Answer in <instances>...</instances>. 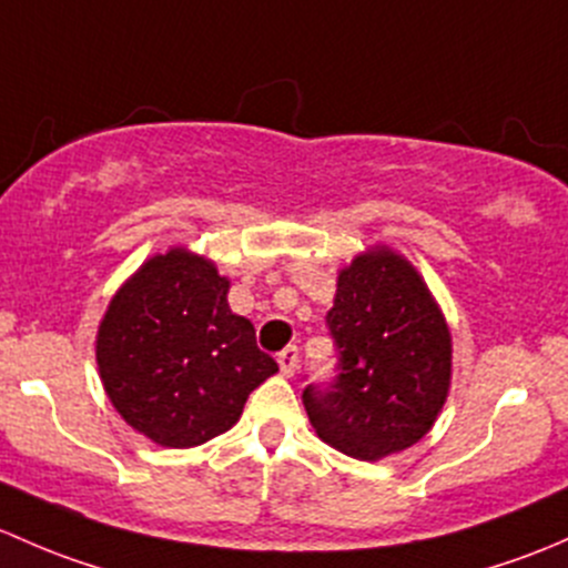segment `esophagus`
I'll use <instances>...</instances> for the list:
<instances>
[{"mask_svg":"<svg viewBox=\"0 0 568 568\" xmlns=\"http://www.w3.org/2000/svg\"><path fill=\"white\" fill-rule=\"evenodd\" d=\"M278 366H282V374L286 377H292L297 369V347L295 344H290V347H284L282 353H278Z\"/></svg>","mask_w":568,"mask_h":568,"instance_id":"obj_1","label":"esophagus"}]
</instances>
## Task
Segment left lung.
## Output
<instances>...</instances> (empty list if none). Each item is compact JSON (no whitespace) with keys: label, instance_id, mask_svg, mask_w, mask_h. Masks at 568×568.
I'll return each instance as SVG.
<instances>
[{"label":"left lung","instance_id":"obj_1","mask_svg":"<svg viewBox=\"0 0 568 568\" xmlns=\"http://www.w3.org/2000/svg\"><path fill=\"white\" fill-rule=\"evenodd\" d=\"M325 323L336 377L303 388L317 435L364 462L418 443L448 396L452 333L415 267L388 248L355 256Z\"/></svg>","mask_w":568,"mask_h":568}]
</instances>
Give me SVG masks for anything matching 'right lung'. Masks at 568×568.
I'll use <instances>...</instances> for the list:
<instances>
[{
	"label": "right lung",
	"instance_id": "1",
	"mask_svg": "<svg viewBox=\"0 0 568 568\" xmlns=\"http://www.w3.org/2000/svg\"><path fill=\"white\" fill-rule=\"evenodd\" d=\"M213 262L172 248L144 262L109 303L98 369L116 413L169 448L202 446L241 418L278 364L226 303Z\"/></svg>",
	"mask_w": 568,
	"mask_h": 568
}]
</instances>
